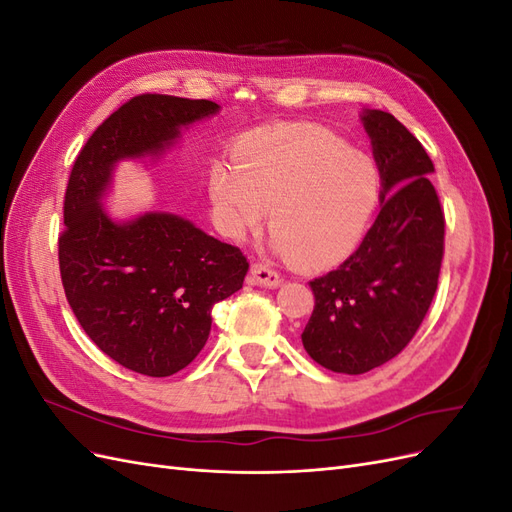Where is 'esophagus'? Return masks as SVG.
<instances>
[{"label":"esophagus","instance_id":"1","mask_svg":"<svg viewBox=\"0 0 512 512\" xmlns=\"http://www.w3.org/2000/svg\"><path fill=\"white\" fill-rule=\"evenodd\" d=\"M250 282L256 286H265V288H277L282 284V277L277 271L265 267V265H252L250 269Z\"/></svg>","mask_w":512,"mask_h":512}]
</instances>
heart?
I'll return each instance as SVG.
<instances>
[{"instance_id": "obj_1", "label": "heart", "mask_w": 512, "mask_h": 512, "mask_svg": "<svg viewBox=\"0 0 512 512\" xmlns=\"http://www.w3.org/2000/svg\"><path fill=\"white\" fill-rule=\"evenodd\" d=\"M209 194L228 237L258 228L271 209L273 250L322 269L361 243L380 200V173L329 132L280 130L241 141L235 166L213 164Z\"/></svg>"}]
</instances>
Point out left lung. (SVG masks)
<instances>
[{
	"instance_id": "left-lung-1",
	"label": "left lung",
	"mask_w": 512,
	"mask_h": 512,
	"mask_svg": "<svg viewBox=\"0 0 512 512\" xmlns=\"http://www.w3.org/2000/svg\"><path fill=\"white\" fill-rule=\"evenodd\" d=\"M361 121L380 173V213L359 250L309 282L316 305L301 333L318 365L348 376L410 344L436 294L444 252L427 151L391 113L363 108Z\"/></svg>"
}]
</instances>
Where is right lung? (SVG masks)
<instances>
[{"label": "right lung", "mask_w": 512, "mask_h": 512, "mask_svg": "<svg viewBox=\"0 0 512 512\" xmlns=\"http://www.w3.org/2000/svg\"><path fill=\"white\" fill-rule=\"evenodd\" d=\"M211 100L145 94L108 117L74 162L64 200L59 271L66 299L104 354L136 374L166 378L207 344L211 309L250 269L239 247L168 211L115 220L102 205L119 162L158 160Z\"/></svg>", "instance_id": "obj_1"}]
</instances>
